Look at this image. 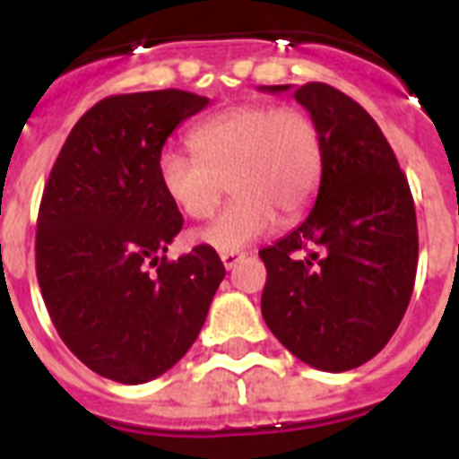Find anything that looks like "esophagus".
<instances>
[{
  "label": "esophagus",
  "instance_id": "34e87169",
  "mask_svg": "<svg viewBox=\"0 0 459 459\" xmlns=\"http://www.w3.org/2000/svg\"><path fill=\"white\" fill-rule=\"evenodd\" d=\"M241 257H243V253H238V250H237V253H222V255H221L222 264H225L227 271H232L234 266H237V262H238V259H241Z\"/></svg>",
  "mask_w": 459,
  "mask_h": 459
}]
</instances>
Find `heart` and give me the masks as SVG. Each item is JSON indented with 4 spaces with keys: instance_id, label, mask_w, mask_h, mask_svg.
<instances>
[{
    "instance_id": "1",
    "label": "heart",
    "mask_w": 459,
    "mask_h": 459,
    "mask_svg": "<svg viewBox=\"0 0 459 459\" xmlns=\"http://www.w3.org/2000/svg\"><path fill=\"white\" fill-rule=\"evenodd\" d=\"M193 153L163 149L156 172L165 197L186 218H209L227 186L234 200L197 238L221 253L259 241L278 222L301 216L317 193L324 142L317 124L294 105L246 103L197 124Z\"/></svg>"
}]
</instances>
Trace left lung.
I'll return each mask as SVG.
<instances>
[{
  "label": "left lung",
  "instance_id": "left-lung-1",
  "mask_svg": "<svg viewBox=\"0 0 459 459\" xmlns=\"http://www.w3.org/2000/svg\"><path fill=\"white\" fill-rule=\"evenodd\" d=\"M294 99L322 133L324 169L306 221L259 250L262 315L303 363L354 370L386 347L409 306L419 264L416 209L391 144L354 99L324 82L296 87Z\"/></svg>",
  "mask_w": 459,
  "mask_h": 459
}]
</instances>
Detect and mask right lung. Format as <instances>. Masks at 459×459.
<instances>
[{
	"label": "right lung",
	"instance_id": "obj_1",
	"mask_svg": "<svg viewBox=\"0 0 459 459\" xmlns=\"http://www.w3.org/2000/svg\"><path fill=\"white\" fill-rule=\"evenodd\" d=\"M206 105L181 89L103 99L73 126L43 190V301L68 350L119 384L168 372L200 335L225 278L211 246L165 259L184 218L160 188L158 156Z\"/></svg>",
	"mask_w": 459,
	"mask_h": 459
}]
</instances>
